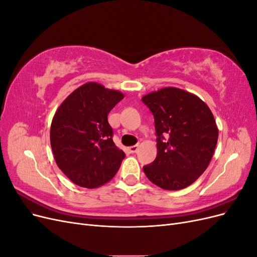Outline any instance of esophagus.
Segmentation results:
<instances>
[{
  "label": "esophagus",
  "mask_w": 257,
  "mask_h": 257,
  "mask_svg": "<svg viewBox=\"0 0 257 257\" xmlns=\"http://www.w3.org/2000/svg\"><path fill=\"white\" fill-rule=\"evenodd\" d=\"M138 145H135V146H132V147H130L128 148V150H130V152L131 153H136L137 152V150H138Z\"/></svg>",
  "instance_id": "obj_1"
}]
</instances>
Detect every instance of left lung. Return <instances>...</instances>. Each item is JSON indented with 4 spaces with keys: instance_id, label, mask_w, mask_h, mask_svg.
Masks as SVG:
<instances>
[{
    "instance_id": "left-lung-1",
    "label": "left lung",
    "mask_w": 257,
    "mask_h": 257,
    "mask_svg": "<svg viewBox=\"0 0 257 257\" xmlns=\"http://www.w3.org/2000/svg\"><path fill=\"white\" fill-rule=\"evenodd\" d=\"M154 118L158 154L144 172L149 180L168 191L182 190L207 169L217 143L215 120L196 95L164 88L143 98Z\"/></svg>"
}]
</instances>
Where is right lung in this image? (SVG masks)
<instances>
[{
    "label": "right lung",
    "mask_w": 257,
    "mask_h": 257,
    "mask_svg": "<svg viewBox=\"0 0 257 257\" xmlns=\"http://www.w3.org/2000/svg\"><path fill=\"white\" fill-rule=\"evenodd\" d=\"M124 97L121 92L88 82L61 104L50 128L57 165L75 184L94 189L110 181L125 153L112 141L108 113Z\"/></svg>",
    "instance_id": "add662e5"
}]
</instances>
